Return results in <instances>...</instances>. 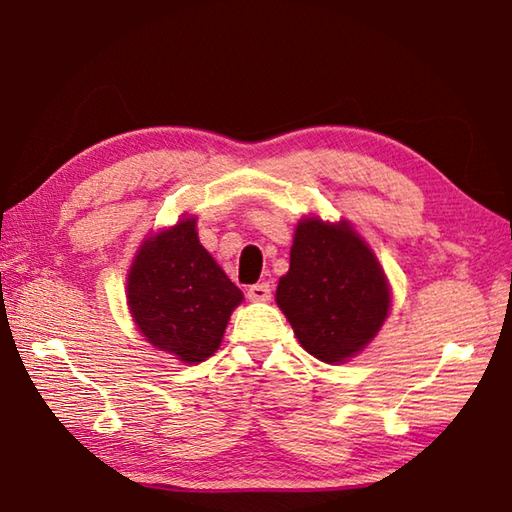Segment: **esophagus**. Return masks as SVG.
<instances>
[{"mask_svg":"<svg viewBox=\"0 0 512 512\" xmlns=\"http://www.w3.org/2000/svg\"><path fill=\"white\" fill-rule=\"evenodd\" d=\"M248 300H253V302H268V300H271V284L262 282V284L250 286L248 288Z\"/></svg>","mask_w":512,"mask_h":512,"instance_id":"esophagus-1","label":"esophagus"}]
</instances>
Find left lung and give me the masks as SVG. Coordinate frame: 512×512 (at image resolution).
Masks as SVG:
<instances>
[{
  "mask_svg": "<svg viewBox=\"0 0 512 512\" xmlns=\"http://www.w3.org/2000/svg\"><path fill=\"white\" fill-rule=\"evenodd\" d=\"M275 302L313 358L340 365L378 336L392 288L374 250L347 219L302 217Z\"/></svg>",
  "mask_w": 512,
  "mask_h": 512,
  "instance_id": "8db88e82",
  "label": "left lung"
}]
</instances>
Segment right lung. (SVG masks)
<instances>
[{"mask_svg":"<svg viewBox=\"0 0 512 512\" xmlns=\"http://www.w3.org/2000/svg\"><path fill=\"white\" fill-rule=\"evenodd\" d=\"M244 293L228 280L197 235V217L150 232L127 273V306L154 349L199 365L221 347Z\"/></svg>","mask_w":512,"mask_h":512,"instance_id":"1","label":"right lung"}]
</instances>
